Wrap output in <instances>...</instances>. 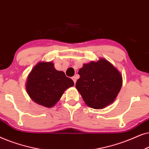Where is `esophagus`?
Here are the masks:
<instances>
[{
    "label": "esophagus",
    "instance_id": "esophagus-1",
    "mask_svg": "<svg viewBox=\"0 0 149 149\" xmlns=\"http://www.w3.org/2000/svg\"><path fill=\"white\" fill-rule=\"evenodd\" d=\"M72 80H73V82H74V83H76V81H77V77L76 76L72 77Z\"/></svg>",
    "mask_w": 149,
    "mask_h": 149
}]
</instances>
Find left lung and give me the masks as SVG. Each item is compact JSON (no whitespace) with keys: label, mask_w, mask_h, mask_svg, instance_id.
<instances>
[{"label":"left lung","mask_w":149,"mask_h":149,"mask_svg":"<svg viewBox=\"0 0 149 149\" xmlns=\"http://www.w3.org/2000/svg\"><path fill=\"white\" fill-rule=\"evenodd\" d=\"M78 74L80 78L76 87L90 108L102 109L108 106L114 102L121 88V74L105 58L84 64Z\"/></svg>","instance_id":"obj_1"}]
</instances>
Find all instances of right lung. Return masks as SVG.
<instances>
[{
  "mask_svg": "<svg viewBox=\"0 0 149 149\" xmlns=\"http://www.w3.org/2000/svg\"><path fill=\"white\" fill-rule=\"evenodd\" d=\"M74 82L62 71H57L52 62H39L32 69L26 84L27 93L35 103L52 108L65 91Z\"/></svg>",
  "mask_w": 149,
  "mask_h": 149,
  "instance_id": "obj_1",
  "label": "right lung"
}]
</instances>
